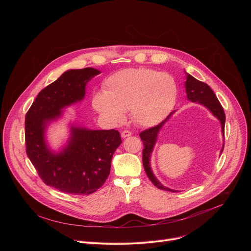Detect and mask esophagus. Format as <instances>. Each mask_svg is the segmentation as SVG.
I'll return each instance as SVG.
<instances>
[{
	"mask_svg": "<svg viewBox=\"0 0 251 251\" xmlns=\"http://www.w3.org/2000/svg\"><path fill=\"white\" fill-rule=\"evenodd\" d=\"M132 135V133H131V131H129V130H124V131H122V133H121V137L122 138H127V137H129V136H131Z\"/></svg>",
	"mask_w": 251,
	"mask_h": 251,
	"instance_id": "esophagus-1",
	"label": "esophagus"
}]
</instances>
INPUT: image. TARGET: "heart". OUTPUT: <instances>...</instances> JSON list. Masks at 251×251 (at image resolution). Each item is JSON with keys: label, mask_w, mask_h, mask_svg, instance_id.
I'll use <instances>...</instances> for the list:
<instances>
[{"label": "heart", "mask_w": 251, "mask_h": 251, "mask_svg": "<svg viewBox=\"0 0 251 251\" xmlns=\"http://www.w3.org/2000/svg\"><path fill=\"white\" fill-rule=\"evenodd\" d=\"M103 90L94 93L92 106L111 125L123 122L126 110H130L137 125L156 126L173 110L177 95L176 83L170 75L150 68L117 71L105 79Z\"/></svg>", "instance_id": "heart-1"}]
</instances>
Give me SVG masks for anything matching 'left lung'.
<instances>
[{"label":"left lung","instance_id":"obj_1","mask_svg":"<svg viewBox=\"0 0 251 251\" xmlns=\"http://www.w3.org/2000/svg\"><path fill=\"white\" fill-rule=\"evenodd\" d=\"M186 75H187V81L185 83V86H186V92H187L188 99L191 100L192 102H197V103H200V104L203 105L212 113L213 116H216L220 120L221 125H222V133L225 137L226 114H225L223 106L220 103L219 99L217 98L216 94L213 93L211 88L206 83L196 79L195 77H193L191 75H189L187 73H186ZM173 113H174V111L163 122H161L159 125L141 132L140 133V138L143 141V144H144V149H143V166H144L145 172H146L148 177L150 178V181L154 184V186H156L160 190L176 193L177 191L171 190L167 187H164L157 180V177L154 176V174L152 172L151 165H150L151 154H152L154 146L156 144L159 131L161 130L163 125L166 123V121L172 116ZM224 147H225V143H224V146L222 148L221 154L224 151Z\"/></svg>","mask_w":251,"mask_h":251}]
</instances>
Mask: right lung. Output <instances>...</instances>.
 I'll return each mask as SVG.
<instances>
[{
  "label": "right lung",
  "instance_id": "right-lung-1",
  "mask_svg": "<svg viewBox=\"0 0 251 251\" xmlns=\"http://www.w3.org/2000/svg\"><path fill=\"white\" fill-rule=\"evenodd\" d=\"M100 74L86 67L65 71L44 88L25 115V150L44 183L65 194L90 195L109 176L114 152L122 143L117 130H89L71 125L67 145L50 151L45 139L50 122L62 115L64 107L81 101L87 82Z\"/></svg>",
  "mask_w": 251,
  "mask_h": 251
}]
</instances>
